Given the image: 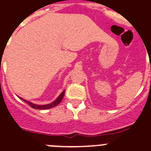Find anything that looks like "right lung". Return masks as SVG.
Returning <instances> with one entry per match:
<instances>
[{
  "mask_svg": "<svg viewBox=\"0 0 151 151\" xmlns=\"http://www.w3.org/2000/svg\"><path fill=\"white\" fill-rule=\"evenodd\" d=\"M64 94H65V91H63V92L61 93V95L59 96V97L56 99V100H55V101H53L52 103H51V104H49V105H34V104H33V103L31 102H29V101H26V100H24V99H21L23 101H24L25 102H27L28 104V105H29V106L31 107V108H33V109H51V108H53V107L56 106V105H58L59 104H60V102H61V101L63 100V96H64Z\"/></svg>",
  "mask_w": 151,
  "mask_h": 151,
  "instance_id": "add662e5",
  "label": "right lung"
}]
</instances>
